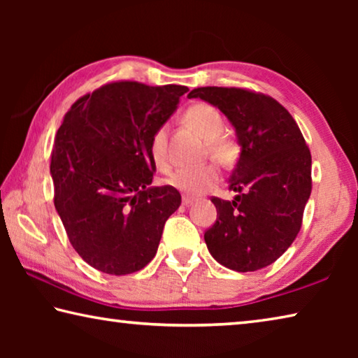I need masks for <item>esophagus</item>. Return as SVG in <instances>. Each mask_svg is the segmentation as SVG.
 Returning <instances> with one entry per match:
<instances>
[{
	"label": "esophagus",
	"mask_w": 358,
	"mask_h": 358,
	"mask_svg": "<svg viewBox=\"0 0 358 358\" xmlns=\"http://www.w3.org/2000/svg\"><path fill=\"white\" fill-rule=\"evenodd\" d=\"M181 202H183L185 207H189V205H192L194 199H191L189 196H183V199H181Z\"/></svg>",
	"instance_id": "obj_1"
}]
</instances>
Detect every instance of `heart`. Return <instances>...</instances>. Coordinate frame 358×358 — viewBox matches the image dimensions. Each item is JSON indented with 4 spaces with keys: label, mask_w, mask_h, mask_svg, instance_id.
<instances>
[{
    "label": "heart",
    "mask_w": 358,
    "mask_h": 358,
    "mask_svg": "<svg viewBox=\"0 0 358 358\" xmlns=\"http://www.w3.org/2000/svg\"><path fill=\"white\" fill-rule=\"evenodd\" d=\"M185 121L203 141L208 142V150L215 159L220 162L230 161L234 155V147L226 138L220 137L224 129V120L215 107L208 104L192 106L186 110ZM150 156L159 171H167L171 167V159H169L167 153L166 126L157 128L155 134L151 136ZM217 181H220L217 169L211 164H202L177 169L173 173L169 175L166 183L181 192L189 194V196H201V194L215 187Z\"/></svg>",
    "instance_id": "heart-1"
}]
</instances>
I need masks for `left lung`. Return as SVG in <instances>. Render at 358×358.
Returning a JSON list of instances; mask_svg holds the SVG:
<instances>
[{
	"label": "left lung",
	"mask_w": 358,
	"mask_h": 358,
	"mask_svg": "<svg viewBox=\"0 0 358 358\" xmlns=\"http://www.w3.org/2000/svg\"><path fill=\"white\" fill-rule=\"evenodd\" d=\"M217 107L234 126L240 157L229 178L238 196L211 199L217 217L203 238L211 256L234 271L273 264L300 232L311 194V153L286 108L241 88L202 87L187 94Z\"/></svg>",
	"instance_id": "left-lung-1"
}]
</instances>
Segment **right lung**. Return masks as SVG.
Listing matches in <instances>:
<instances>
[{"instance_id": "right-lung-1", "label": "right lung", "mask_w": 358, "mask_h": 358, "mask_svg": "<svg viewBox=\"0 0 358 358\" xmlns=\"http://www.w3.org/2000/svg\"><path fill=\"white\" fill-rule=\"evenodd\" d=\"M181 85H104L64 115L52 150L55 208L71 245L107 275H129L155 257L180 192L151 186L150 141L177 110Z\"/></svg>"}]
</instances>
